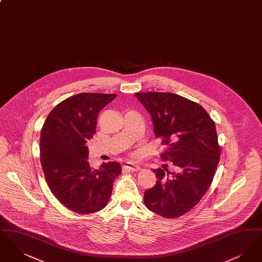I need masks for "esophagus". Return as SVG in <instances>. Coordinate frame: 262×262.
I'll list each match as a JSON object with an SVG mask.
<instances>
[{
  "instance_id": "obj_1",
  "label": "esophagus",
  "mask_w": 262,
  "mask_h": 262,
  "mask_svg": "<svg viewBox=\"0 0 262 262\" xmlns=\"http://www.w3.org/2000/svg\"><path fill=\"white\" fill-rule=\"evenodd\" d=\"M125 167L126 169H128L129 171H132V172H136V171H139L140 170V166L134 162L125 163Z\"/></svg>"
}]
</instances>
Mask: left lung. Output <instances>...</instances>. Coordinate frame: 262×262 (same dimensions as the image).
<instances>
[{
    "mask_svg": "<svg viewBox=\"0 0 262 262\" xmlns=\"http://www.w3.org/2000/svg\"><path fill=\"white\" fill-rule=\"evenodd\" d=\"M149 113L154 135L167 149L168 164L153 170L156 185L144 204L162 217L178 218L192 209L211 186L221 148L215 123L200 104L170 92L135 94Z\"/></svg>",
    "mask_w": 262,
    "mask_h": 262,
    "instance_id": "obj_1",
    "label": "left lung"
}]
</instances>
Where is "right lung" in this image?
<instances>
[{
	"instance_id": "add662e5",
	"label": "right lung",
	"mask_w": 262,
	"mask_h": 262,
	"mask_svg": "<svg viewBox=\"0 0 262 262\" xmlns=\"http://www.w3.org/2000/svg\"><path fill=\"white\" fill-rule=\"evenodd\" d=\"M117 94L79 93L59 103L41 129L40 161L53 195L71 211L91 214L103 209L120 163H102L94 170L85 143L96 133L99 112Z\"/></svg>"
}]
</instances>
